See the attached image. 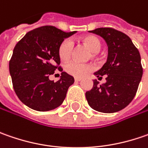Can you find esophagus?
I'll use <instances>...</instances> for the list:
<instances>
[{
  "instance_id": "obj_1",
  "label": "esophagus",
  "mask_w": 148,
  "mask_h": 148,
  "mask_svg": "<svg viewBox=\"0 0 148 148\" xmlns=\"http://www.w3.org/2000/svg\"><path fill=\"white\" fill-rule=\"evenodd\" d=\"M74 79H75L76 82H81V81H82V78H81V77H75Z\"/></svg>"
}]
</instances>
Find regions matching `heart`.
Returning a JSON list of instances; mask_svg holds the SVG:
<instances>
[{
	"instance_id": "obj_1",
	"label": "heart",
	"mask_w": 148,
	"mask_h": 148,
	"mask_svg": "<svg viewBox=\"0 0 148 148\" xmlns=\"http://www.w3.org/2000/svg\"><path fill=\"white\" fill-rule=\"evenodd\" d=\"M82 43L92 52V57L96 56L101 49V42L98 38L94 35H88L82 38ZM74 49V43L70 38L64 39L58 48V54L62 61H66L71 57ZM92 66L88 63H82L77 61H71L65 65V70L67 73L74 77H84L90 71H92Z\"/></svg>"
}]
</instances>
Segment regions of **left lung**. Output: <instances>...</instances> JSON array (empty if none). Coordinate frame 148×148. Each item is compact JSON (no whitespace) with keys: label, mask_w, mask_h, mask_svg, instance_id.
Returning <instances> with one entry per match:
<instances>
[{"label":"left lung","mask_w":148,"mask_h":148,"mask_svg":"<svg viewBox=\"0 0 148 148\" xmlns=\"http://www.w3.org/2000/svg\"><path fill=\"white\" fill-rule=\"evenodd\" d=\"M90 33L99 35L108 45L107 62L95 75L106 82L86 92L89 105L102 113H114L124 109L133 100L143 77L141 56L127 34L112 28H98Z\"/></svg>","instance_id":"obj_1"}]
</instances>
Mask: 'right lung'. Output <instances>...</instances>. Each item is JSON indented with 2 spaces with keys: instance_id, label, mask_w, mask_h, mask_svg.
<instances>
[{
  "instance_id": "right-lung-1",
  "label": "right lung",
  "mask_w": 148,
  "mask_h": 148,
  "mask_svg": "<svg viewBox=\"0 0 148 148\" xmlns=\"http://www.w3.org/2000/svg\"><path fill=\"white\" fill-rule=\"evenodd\" d=\"M77 31L66 32L52 25L28 32L16 43L9 70L15 94L22 103L37 111H49L62 104L74 78L59 66L58 48L66 38ZM56 69L62 72L58 82L49 80Z\"/></svg>"
}]
</instances>
